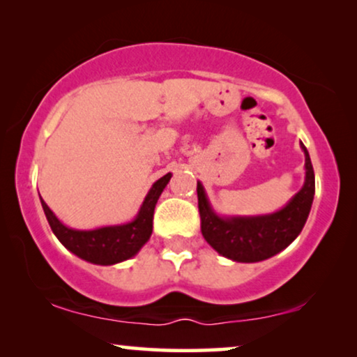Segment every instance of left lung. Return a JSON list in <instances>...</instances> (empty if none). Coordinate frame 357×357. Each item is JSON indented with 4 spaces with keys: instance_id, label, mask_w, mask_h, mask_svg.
<instances>
[{
    "instance_id": "left-lung-1",
    "label": "left lung",
    "mask_w": 357,
    "mask_h": 357,
    "mask_svg": "<svg viewBox=\"0 0 357 357\" xmlns=\"http://www.w3.org/2000/svg\"><path fill=\"white\" fill-rule=\"evenodd\" d=\"M305 154V182L294 198L280 211L265 216H218L198 182V209L202 234L219 255L241 263H255L271 258L299 236L309 218L315 195V175L309 151Z\"/></svg>"
}]
</instances>
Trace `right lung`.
<instances>
[{"instance_id": "add662e5", "label": "right lung", "mask_w": 357, "mask_h": 357, "mask_svg": "<svg viewBox=\"0 0 357 357\" xmlns=\"http://www.w3.org/2000/svg\"><path fill=\"white\" fill-rule=\"evenodd\" d=\"M170 177H172L170 172L160 177L146 195L138 216L131 222L120 224V226L77 231V229L66 227L42 198L40 202L53 234L68 250L82 260L94 263V265H115V263L135 257L141 250V247L149 241L151 234H153L155 203H158L164 188L167 187Z\"/></svg>"}]
</instances>
